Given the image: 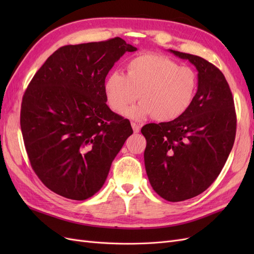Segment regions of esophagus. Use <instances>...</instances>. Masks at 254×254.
Masks as SVG:
<instances>
[{"instance_id": "obj_1", "label": "esophagus", "mask_w": 254, "mask_h": 254, "mask_svg": "<svg viewBox=\"0 0 254 254\" xmlns=\"http://www.w3.org/2000/svg\"><path fill=\"white\" fill-rule=\"evenodd\" d=\"M131 127H132L133 131H134L135 133L139 132V131H140V129H141V126H140V125H137L136 123H131Z\"/></svg>"}]
</instances>
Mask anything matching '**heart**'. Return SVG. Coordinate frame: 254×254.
Segmentation results:
<instances>
[{
  "mask_svg": "<svg viewBox=\"0 0 254 254\" xmlns=\"http://www.w3.org/2000/svg\"><path fill=\"white\" fill-rule=\"evenodd\" d=\"M198 87L197 73L188 65L157 54H143L129 61L126 75L111 73L105 81V94L110 108L123 112L137 97L141 103L125 114L133 120L152 117L171 122L186 113Z\"/></svg>",
  "mask_w": 254,
  "mask_h": 254,
  "instance_id": "1",
  "label": "heart"
}]
</instances>
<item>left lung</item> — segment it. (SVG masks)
<instances>
[{
  "instance_id": "left-lung-1",
  "label": "left lung",
  "mask_w": 254,
  "mask_h": 254,
  "mask_svg": "<svg viewBox=\"0 0 254 254\" xmlns=\"http://www.w3.org/2000/svg\"><path fill=\"white\" fill-rule=\"evenodd\" d=\"M198 71L193 103L181 117L145 125L144 162L150 186L167 201L201 194L217 178L233 147L236 114L224 74L205 59L170 50Z\"/></svg>"
}]
</instances>
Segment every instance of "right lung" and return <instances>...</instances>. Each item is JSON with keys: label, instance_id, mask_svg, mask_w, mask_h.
<instances>
[{"label": "right lung", "instance_id": "obj_1", "mask_svg": "<svg viewBox=\"0 0 254 254\" xmlns=\"http://www.w3.org/2000/svg\"><path fill=\"white\" fill-rule=\"evenodd\" d=\"M122 38L65 45L47 59L23 95L20 124L30 165L60 196L84 200L102 189L132 128L107 106L105 79L126 52Z\"/></svg>", "mask_w": 254, "mask_h": 254}]
</instances>
